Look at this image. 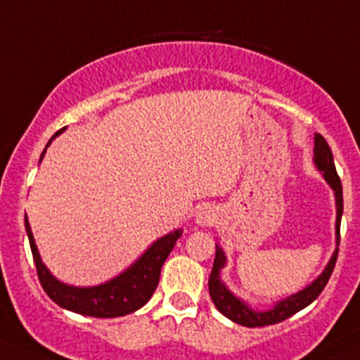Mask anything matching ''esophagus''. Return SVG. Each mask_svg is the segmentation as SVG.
<instances>
[{"label": "esophagus", "mask_w": 360, "mask_h": 360, "mask_svg": "<svg viewBox=\"0 0 360 360\" xmlns=\"http://www.w3.org/2000/svg\"><path fill=\"white\" fill-rule=\"evenodd\" d=\"M214 219H216V214L211 207L198 209L197 214H195V221H197V225H200V226L212 225V223H214Z\"/></svg>", "instance_id": "esophagus-1"}]
</instances>
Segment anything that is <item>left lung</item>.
Returning <instances> with one entry per match:
<instances>
[{"instance_id": "left-lung-1", "label": "left lung", "mask_w": 360, "mask_h": 360, "mask_svg": "<svg viewBox=\"0 0 360 360\" xmlns=\"http://www.w3.org/2000/svg\"><path fill=\"white\" fill-rule=\"evenodd\" d=\"M315 156H313V163H315L316 170L323 176L330 188L334 191V198H336V250H334L333 257L327 262L326 269L322 274L315 278L308 287L302 290L295 292V294L288 295V297L281 299V301L274 302L271 308L267 309H255L248 304L244 299L237 297L233 292L229 290L221 280V269L226 265L225 251L219 244H216V257L214 264H212L211 276H209V295H211L212 302L218 308L221 315L230 319L232 322L239 323L244 327H264L273 326V323H280L283 320L290 319L297 311L304 309L306 306L311 304L322 290L326 288L327 281H329L330 274L334 271L338 258V246H340V226H341V216H343V188H341V181L338 177L336 167H334L333 151H330L329 144L326 139L320 134H315V149H313Z\"/></svg>"}]
</instances>
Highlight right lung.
<instances>
[{
    "mask_svg": "<svg viewBox=\"0 0 360 360\" xmlns=\"http://www.w3.org/2000/svg\"><path fill=\"white\" fill-rule=\"evenodd\" d=\"M63 131H65V128L52 135V139L47 142L44 153H41L40 162L51 142ZM24 225H26L31 253H33L34 265H37L38 280H40L45 294L61 308L79 313V315L96 316V319H116V316H124L142 308L158 287L163 262L167 260L172 248L176 246V240L183 236V230L177 229L156 239L127 271H123L105 283L95 285V287H73V285L59 281L49 271L47 265L41 262L27 216H24Z\"/></svg>",
    "mask_w": 360,
    "mask_h": 360,
    "instance_id": "add662e5",
    "label": "right lung"
}]
</instances>
